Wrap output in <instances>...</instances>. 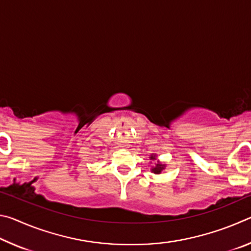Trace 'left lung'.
<instances>
[{"mask_svg":"<svg viewBox=\"0 0 251 251\" xmlns=\"http://www.w3.org/2000/svg\"><path fill=\"white\" fill-rule=\"evenodd\" d=\"M151 159H152V160L156 159V155H151ZM163 169H165V164H161V163H159V161H157L156 166L151 168V172L154 174H160L161 172H163Z\"/></svg>","mask_w":251,"mask_h":251,"instance_id":"8db88e82","label":"left lung"}]
</instances>
